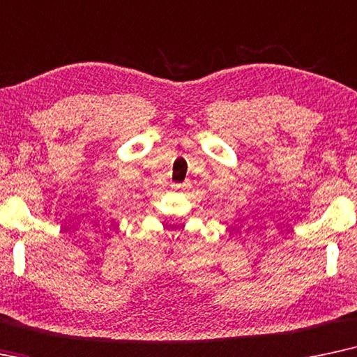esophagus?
Masks as SVG:
<instances>
[{"instance_id":"obj_1","label":"esophagus","mask_w":357,"mask_h":357,"mask_svg":"<svg viewBox=\"0 0 357 357\" xmlns=\"http://www.w3.org/2000/svg\"><path fill=\"white\" fill-rule=\"evenodd\" d=\"M186 186H188V183H179V184H173V189L178 191V189H184Z\"/></svg>"}]
</instances>
